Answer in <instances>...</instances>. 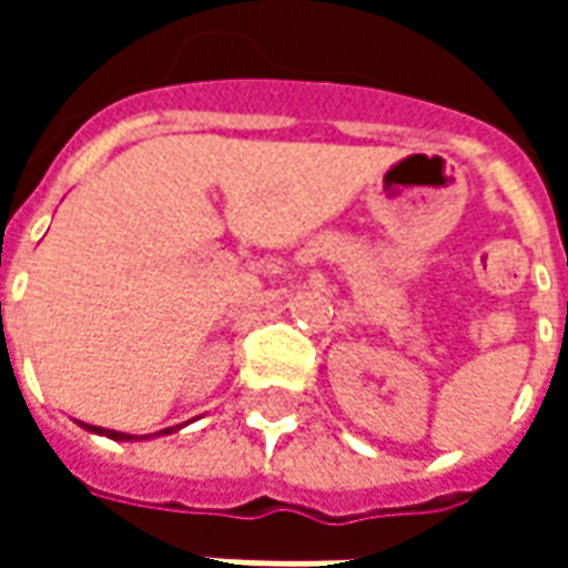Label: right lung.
Here are the masks:
<instances>
[{
	"instance_id": "1",
	"label": "right lung",
	"mask_w": 568,
	"mask_h": 568,
	"mask_svg": "<svg viewBox=\"0 0 568 568\" xmlns=\"http://www.w3.org/2000/svg\"><path fill=\"white\" fill-rule=\"evenodd\" d=\"M81 426L88 428V432H97V435H105V438H112V440H130L133 435H124V432H112V428H100V426H88V423H81ZM173 428H163V435H170Z\"/></svg>"
}]
</instances>
